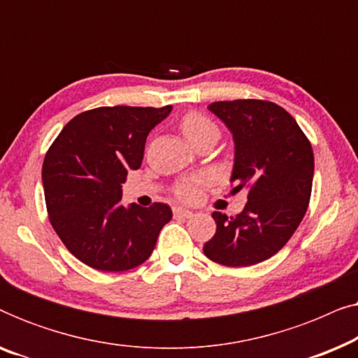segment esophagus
<instances>
[{
  "label": "esophagus",
  "mask_w": 358,
  "mask_h": 358,
  "mask_svg": "<svg viewBox=\"0 0 358 358\" xmlns=\"http://www.w3.org/2000/svg\"><path fill=\"white\" fill-rule=\"evenodd\" d=\"M173 212H174V217L176 218H190V217H194V213L190 212V210L182 208V207H176Z\"/></svg>",
  "instance_id": "esophagus-1"
}]
</instances>
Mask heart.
<instances>
[{"label":"heart","mask_w":358,"mask_h":358,"mask_svg":"<svg viewBox=\"0 0 358 358\" xmlns=\"http://www.w3.org/2000/svg\"><path fill=\"white\" fill-rule=\"evenodd\" d=\"M180 129H182V134L185 135L190 143H195L199 138L208 135V134H218L217 127L210 119L197 114V112H190V114L184 115L182 120H180ZM203 185V178H189L180 180L176 187V194H178L179 199H182L184 202H194L200 197V190H202Z\"/></svg>","instance_id":"obj_1"}]
</instances>
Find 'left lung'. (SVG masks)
<instances>
[{
    "mask_svg": "<svg viewBox=\"0 0 358 358\" xmlns=\"http://www.w3.org/2000/svg\"><path fill=\"white\" fill-rule=\"evenodd\" d=\"M208 110L233 135V190L248 187L249 194L241 213H212L217 231L203 244V254L222 266H254L280 251L305 217L313 148L296 120L273 102L218 101Z\"/></svg>",
    "mask_w": 358,
    "mask_h": 358,
    "instance_id": "left-lung-1",
    "label": "left lung"
}]
</instances>
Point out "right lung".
Returning <instances> with one entry per match:
<instances>
[{
    "mask_svg": "<svg viewBox=\"0 0 358 358\" xmlns=\"http://www.w3.org/2000/svg\"><path fill=\"white\" fill-rule=\"evenodd\" d=\"M173 107H97L63 127L42 168L47 212L76 259L102 272L138 267L173 218L166 203L150 208L122 200L129 171L141 166L146 136Z\"/></svg>",
    "mask_w": 358,
    "mask_h": 358,
    "instance_id": "obj_1",
    "label": "right lung"
}]
</instances>
